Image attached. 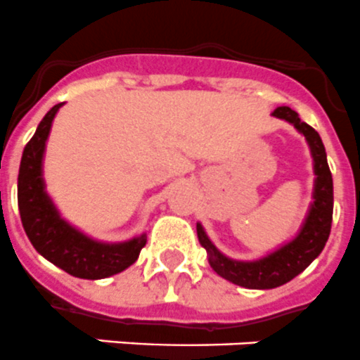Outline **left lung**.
I'll use <instances>...</instances> for the list:
<instances>
[{
	"label": "left lung",
	"instance_id": "1",
	"mask_svg": "<svg viewBox=\"0 0 360 360\" xmlns=\"http://www.w3.org/2000/svg\"><path fill=\"white\" fill-rule=\"evenodd\" d=\"M272 115L290 123L302 136H305V141L313 156V202L309 206V212L298 233L289 243H285L280 248H276L274 252L263 255L259 259L240 261L231 259L222 254L207 237L200 222H197L198 240L206 248L207 261L212 269L221 278L245 289H276L296 278L300 272H304L323 250L329 231H331V221H333V176L329 171L328 156H326L320 134L300 120V115L289 106H278Z\"/></svg>",
	"mask_w": 360,
	"mask_h": 360
}]
</instances>
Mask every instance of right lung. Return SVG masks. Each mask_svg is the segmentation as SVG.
<instances>
[{
    "instance_id": "add662e5",
    "label": "right lung",
    "mask_w": 360,
    "mask_h": 360,
    "mask_svg": "<svg viewBox=\"0 0 360 360\" xmlns=\"http://www.w3.org/2000/svg\"><path fill=\"white\" fill-rule=\"evenodd\" d=\"M53 106L25 145L18 174V210L23 230L40 255L68 274L82 280H103L129 269L147 243V233L123 243L95 240L71 226L53 204L44 182V154L56 112Z\"/></svg>"
}]
</instances>
